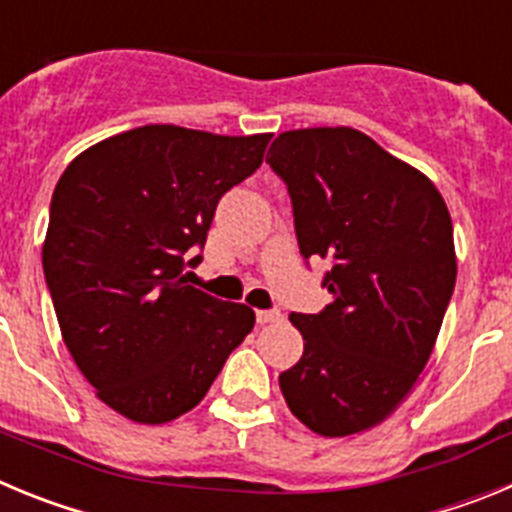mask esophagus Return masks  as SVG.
Returning a JSON list of instances; mask_svg holds the SVG:
<instances>
[{
	"label": "esophagus",
	"mask_w": 512,
	"mask_h": 512,
	"mask_svg": "<svg viewBox=\"0 0 512 512\" xmlns=\"http://www.w3.org/2000/svg\"><path fill=\"white\" fill-rule=\"evenodd\" d=\"M256 320H259V325L279 323V320H282V310H277V307H271V310H259L256 312Z\"/></svg>",
	"instance_id": "34e87169"
}]
</instances>
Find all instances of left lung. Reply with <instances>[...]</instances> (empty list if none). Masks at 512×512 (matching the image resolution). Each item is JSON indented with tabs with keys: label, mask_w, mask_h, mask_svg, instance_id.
Listing matches in <instances>:
<instances>
[{
	"label": "left lung",
	"mask_w": 512,
	"mask_h": 512,
	"mask_svg": "<svg viewBox=\"0 0 512 512\" xmlns=\"http://www.w3.org/2000/svg\"><path fill=\"white\" fill-rule=\"evenodd\" d=\"M266 164L287 184L300 253L330 264V305L289 315L305 351L279 387L310 431H366L428 364L456 284L451 215L428 176L354 128L289 130Z\"/></svg>",
	"instance_id": "left-lung-1"
}]
</instances>
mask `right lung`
Segmentation results:
<instances>
[{"label": "right lung", "mask_w": 512, "mask_h": 512, "mask_svg": "<svg viewBox=\"0 0 512 512\" xmlns=\"http://www.w3.org/2000/svg\"><path fill=\"white\" fill-rule=\"evenodd\" d=\"M269 138L146 125L58 179L45 284L81 374L135 423L192 410L256 323L251 307L187 284L184 266L202 261L217 202L259 169Z\"/></svg>", "instance_id": "obj_1"}]
</instances>
